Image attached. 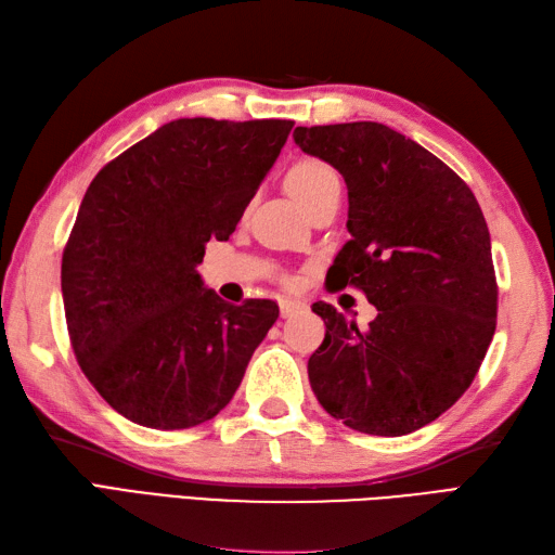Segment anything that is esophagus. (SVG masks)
Listing matches in <instances>:
<instances>
[{
	"label": "esophagus",
	"instance_id": "esophagus-1",
	"mask_svg": "<svg viewBox=\"0 0 555 555\" xmlns=\"http://www.w3.org/2000/svg\"><path fill=\"white\" fill-rule=\"evenodd\" d=\"M300 309H305V305L300 300H293V298H283L281 300V317L283 319H291L293 314H298Z\"/></svg>",
	"mask_w": 555,
	"mask_h": 555
}]
</instances>
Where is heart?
<instances>
[{
  "label": "heart",
  "mask_w": 555,
  "mask_h": 555,
  "mask_svg": "<svg viewBox=\"0 0 555 555\" xmlns=\"http://www.w3.org/2000/svg\"><path fill=\"white\" fill-rule=\"evenodd\" d=\"M286 186L291 191V196L298 201L305 210H309L319 198H324L328 191L340 189V179L338 172L324 160L307 158L291 167Z\"/></svg>",
  "instance_id": "obj_1"
}]
</instances>
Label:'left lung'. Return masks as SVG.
<instances>
[{"label": "left lung", "instance_id": "8db88e82", "mask_svg": "<svg viewBox=\"0 0 555 555\" xmlns=\"http://www.w3.org/2000/svg\"><path fill=\"white\" fill-rule=\"evenodd\" d=\"M295 144L343 175L350 241L328 269L378 309L369 328L314 302L326 338L309 385L347 428L399 437L468 390L496 328L492 241L466 182L380 122L295 127Z\"/></svg>", "mask_w": 555, "mask_h": 555}]
</instances>
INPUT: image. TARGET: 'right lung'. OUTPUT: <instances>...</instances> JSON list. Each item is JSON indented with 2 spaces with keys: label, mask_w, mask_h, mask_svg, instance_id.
Returning a JSON list of instances; mask_svg holds the SVG:
<instances>
[{
  "label": "right lung",
  "mask_w": 555,
  "mask_h": 555,
  "mask_svg": "<svg viewBox=\"0 0 555 555\" xmlns=\"http://www.w3.org/2000/svg\"><path fill=\"white\" fill-rule=\"evenodd\" d=\"M293 130L291 120L179 118L89 184L61 293L77 362L127 421L184 430L215 418L279 317L203 283L205 243L227 241Z\"/></svg>",
  "instance_id": "add662e5"
}]
</instances>
